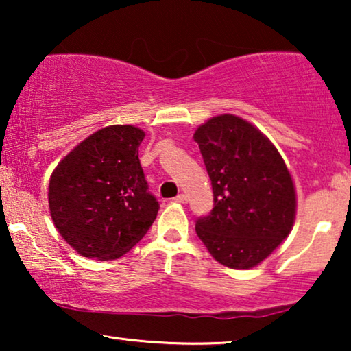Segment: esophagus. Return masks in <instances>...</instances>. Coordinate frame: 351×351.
Listing matches in <instances>:
<instances>
[{
    "instance_id": "esophagus-1",
    "label": "esophagus",
    "mask_w": 351,
    "mask_h": 351,
    "mask_svg": "<svg viewBox=\"0 0 351 351\" xmlns=\"http://www.w3.org/2000/svg\"><path fill=\"white\" fill-rule=\"evenodd\" d=\"M174 201L176 203H180V204H185L186 201H189V198H186V195H184V193H180V195H177L176 198H174Z\"/></svg>"
}]
</instances>
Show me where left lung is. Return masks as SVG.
Segmentation results:
<instances>
[{
    "label": "left lung",
    "instance_id": "obj_1",
    "mask_svg": "<svg viewBox=\"0 0 351 351\" xmlns=\"http://www.w3.org/2000/svg\"><path fill=\"white\" fill-rule=\"evenodd\" d=\"M214 193V208L196 219V234L215 261L246 270L289 234L295 217L291 174L273 143L233 114L210 118L195 132Z\"/></svg>",
    "mask_w": 351,
    "mask_h": 351
}]
</instances>
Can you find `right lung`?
Returning <instances> with one entry per match:
<instances>
[{
    "mask_svg": "<svg viewBox=\"0 0 351 351\" xmlns=\"http://www.w3.org/2000/svg\"><path fill=\"white\" fill-rule=\"evenodd\" d=\"M143 137L134 126L104 128L52 172L47 193L52 222L83 257H121L155 222L160 203L148 191L138 161Z\"/></svg>",
    "mask_w": 351,
    "mask_h": 351,
    "instance_id": "add662e5",
    "label": "right lung"
}]
</instances>
